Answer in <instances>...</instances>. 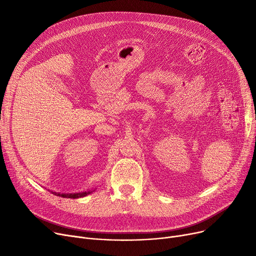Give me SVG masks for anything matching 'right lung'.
<instances>
[{
  "mask_svg": "<svg viewBox=\"0 0 256 256\" xmlns=\"http://www.w3.org/2000/svg\"><path fill=\"white\" fill-rule=\"evenodd\" d=\"M91 193V191H88V192H83V193H74V194H60V193H56L54 192V194L55 195H58V196H61V197H64V198H80V197H85L87 195H89Z\"/></svg>",
  "mask_w": 256,
  "mask_h": 256,
  "instance_id": "obj_1",
  "label": "right lung"
}]
</instances>
